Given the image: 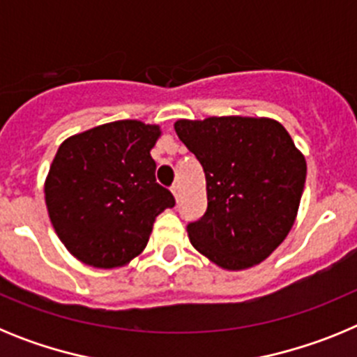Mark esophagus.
Wrapping results in <instances>:
<instances>
[{
  "label": "esophagus",
  "instance_id": "esophagus-1",
  "mask_svg": "<svg viewBox=\"0 0 357 357\" xmlns=\"http://www.w3.org/2000/svg\"><path fill=\"white\" fill-rule=\"evenodd\" d=\"M172 193H173V197H175L176 202L181 200V185H178V184H173V185H172Z\"/></svg>",
  "mask_w": 357,
  "mask_h": 357
}]
</instances>
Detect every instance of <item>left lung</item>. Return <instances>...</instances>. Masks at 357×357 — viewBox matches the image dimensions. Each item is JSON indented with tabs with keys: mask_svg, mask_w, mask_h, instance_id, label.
Wrapping results in <instances>:
<instances>
[{
	"mask_svg": "<svg viewBox=\"0 0 357 357\" xmlns=\"http://www.w3.org/2000/svg\"><path fill=\"white\" fill-rule=\"evenodd\" d=\"M200 160L207 211L188 223L191 245L227 270L259 264L284 241L305 184V159L275 119L222 116L175 123Z\"/></svg>",
	"mask_w": 357,
	"mask_h": 357,
	"instance_id": "obj_1",
	"label": "left lung"
}]
</instances>
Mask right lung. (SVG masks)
Instances as JSON below:
<instances>
[{
	"label": "right lung",
	"instance_id": "add662e5",
	"mask_svg": "<svg viewBox=\"0 0 357 357\" xmlns=\"http://www.w3.org/2000/svg\"><path fill=\"white\" fill-rule=\"evenodd\" d=\"M157 125L123 119L73 135L59 146L44 193L50 220L82 263L116 268L139 255L155 218L175 206L155 181L150 150Z\"/></svg>",
	"mask_w": 357,
	"mask_h": 357
}]
</instances>
